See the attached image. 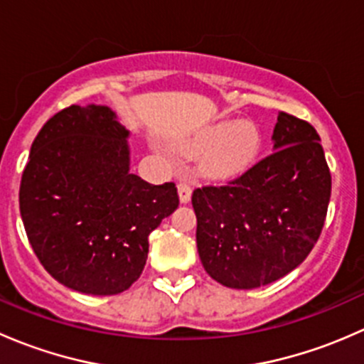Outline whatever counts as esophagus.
Listing matches in <instances>:
<instances>
[{
    "instance_id": "1",
    "label": "esophagus",
    "mask_w": 364,
    "mask_h": 364,
    "mask_svg": "<svg viewBox=\"0 0 364 364\" xmlns=\"http://www.w3.org/2000/svg\"><path fill=\"white\" fill-rule=\"evenodd\" d=\"M178 196L181 204L190 203V199H192V185H190V181L183 179V181L178 183Z\"/></svg>"
}]
</instances>
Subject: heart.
I'll use <instances>...</instances> for the list:
<instances>
[{"instance_id":"1","label":"heart","mask_w":364,"mask_h":364,"mask_svg":"<svg viewBox=\"0 0 364 364\" xmlns=\"http://www.w3.org/2000/svg\"><path fill=\"white\" fill-rule=\"evenodd\" d=\"M264 137L250 119H222L208 124L178 146L186 156H197V172L209 181H225L241 176L255 164Z\"/></svg>"}]
</instances>
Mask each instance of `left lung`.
Returning a JSON list of instances; mask_svg holds the SVG:
<instances>
[{"label":"left lung","instance_id":"8db88e82","mask_svg":"<svg viewBox=\"0 0 364 364\" xmlns=\"http://www.w3.org/2000/svg\"><path fill=\"white\" fill-rule=\"evenodd\" d=\"M271 139L273 153L243 176L192 196L200 262L225 287L280 280L306 259L324 227L331 174L317 130L280 112Z\"/></svg>","mask_w":364,"mask_h":364}]
</instances>
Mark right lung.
Wrapping results in <instances>:
<instances>
[{
  "instance_id": "right-lung-1",
  "label": "right lung",
  "mask_w": 364,
  "mask_h": 364,
  "mask_svg": "<svg viewBox=\"0 0 364 364\" xmlns=\"http://www.w3.org/2000/svg\"><path fill=\"white\" fill-rule=\"evenodd\" d=\"M130 132L105 105H70L42 127L19 192L33 252L77 292L127 291L146 266L148 236L179 204L174 183L130 172Z\"/></svg>"
}]
</instances>
